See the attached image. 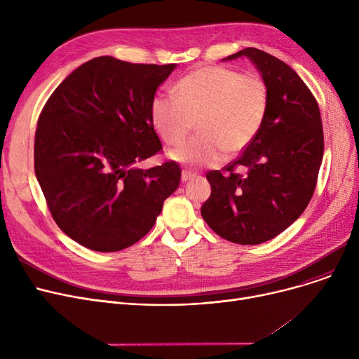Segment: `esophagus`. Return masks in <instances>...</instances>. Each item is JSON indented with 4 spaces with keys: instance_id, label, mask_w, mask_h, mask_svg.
<instances>
[{
    "instance_id": "esophagus-1",
    "label": "esophagus",
    "mask_w": 359,
    "mask_h": 359,
    "mask_svg": "<svg viewBox=\"0 0 359 359\" xmlns=\"http://www.w3.org/2000/svg\"><path fill=\"white\" fill-rule=\"evenodd\" d=\"M196 177V173L194 172H189V170H183L182 172V180L183 182H187V180H192Z\"/></svg>"
}]
</instances>
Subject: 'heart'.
I'll list each match as a JSON object with an SVG mask.
<instances>
[{
	"mask_svg": "<svg viewBox=\"0 0 359 359\" xmlns=\"http://www.w3.org/2000/svg\"><path fill=\"white\" fill-rule=\"evenodd\" d=\"M268 88L256 74L224 67L198 68L175 86L173 94H157L149 116L165 144L176 145L189 134L194 121L198 137L168 151L187 167H211L225 156L248 148L265 122Z\"/></svg>",
	"mask_w": 359,
	"mask_h": 359,
	"instance_id": "1",
	"label": "heart"
}]
</instances>
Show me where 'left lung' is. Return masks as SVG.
I'll use <instances>...</instances> for the list:
<instances>
[{
    "mask_svg": "<svg viewBox=\"0 0 359 359\" xmlns=\"http://www.w3.org/2000/svg\"><path fill=\"white\" fill-rule=\"evenodd\" d=\"M241 56L266 84V118L253 142L225 168L229 175H206L211 196L201 215L225 240L260 244L287 230L307 208L323 160V128L314 96L290 65L256 48L222 61ZM237 166L244 175L233 172Z\"/></svg>",
    "mask_w": 359,
    "mask_h": 359,
    "instance_id": "1",
    "label": "left lung"
}]
</instances>
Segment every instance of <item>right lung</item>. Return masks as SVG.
I'll list each match as a JSON object with an SVG mask.
<instances>
[{
    "label": "right lung",
    "instance_id": "right-lung-1",
    "mask_svg": "<svg viewBox=\"0 0 359 359\" xmlns=\"http://www.w3.org/2000/svg\"><path fill=\"white\" fill-rule=\"evenodd\" d=\"M176 67L99 56L74 69L41 113L37 182L58 227L90 250L135 244L177 189V163L138 167L161 149L149 106Z\"/></svg>",
    "mask_w": 359,
    "mask_h": 359
}]
</instances>
